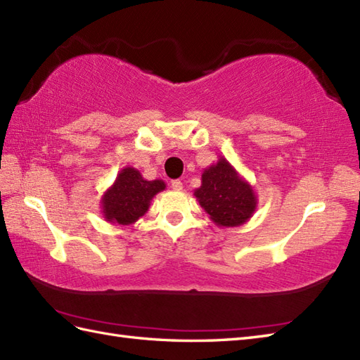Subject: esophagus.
Wrapping results in <instances>:
<instances>
[{"label": "esophagus", "mask_w": 360, "mask_h": 360, "mask_svg": "<svg viewBox=\"0 0 360 360\" xmlns=\"http://www.w3.org/2000/svg\"><path fill=\"white\" fill-rule=\"evenodd\" d=\"M172 188L173 190H182V182L179 179L172 181Z\"/></svg>", "instance_id": "1"}]
</instances>
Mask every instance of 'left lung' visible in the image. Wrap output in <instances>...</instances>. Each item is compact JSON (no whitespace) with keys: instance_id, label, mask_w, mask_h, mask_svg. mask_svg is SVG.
Segmentation results:
<instances>
[{"instance_id":"1","label":"left lung","mask_w":360,"mask_h":360,"mask_svg":"<svg viewBox=\"0 0 360 360\" xmlns=\"http://www.w3.org/2000/svg\"><path fill=\"white\" fill-rule=\"evenodd\" d=\"M195 196L208 218L222 229L239 227L252 218L257 207L253 187L224 156L204 170Z\"/></svg>"}]
</instances>
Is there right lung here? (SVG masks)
Returning <instances> with one entry per match:
<instances>
[{"label": "right lung", "instance_id": "right-lung-1", "mask_svg": "<svg viewBox=\"0 0 360 360\" xmlns=\"http://www.w3.org/2000/svg\"><path fill=\"white\" fill-rule=\"evenodd\" d=\"M165 188L162 179L147 181L139 170L124 167L112 187L101 198V213L107 222L130 225L148 210L152 199Z\"/></svg>", "mask_w": 360, "mask_h": 360}]
</instances>
